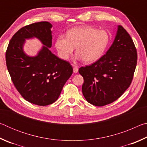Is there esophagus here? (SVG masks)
Instances as JSON below:
<instances>
[{
	"mask_svg": "<svg viewBox=\"0 0 147 147\" xmlns=\"http://www.w3.org/2000/svg\"><path fill=\"white\" fill-rule=\"evenodd\" d=\"M73 72L74 73H77L78 72V68L76 67H74L73 68Z\"/></svg>",
	"mask_w": 147,
	"mask_h": 147,
	"instance_id": "obj_1",
	"label": "esophagus"
}]
</instances>
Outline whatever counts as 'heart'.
I'll use <instances>...</instances> for the list:
<instances>
[{
  "mask_svg": "<svg viewBox=\"0 0 147 147\" xmlns=\"http://www.w3.org/2000/svg\"><path fill=\"white\" fill-rule=\"evenodd\" d=\"M109 42V35L105 30L90 26L74 27L67 32V37L59 36L55 47L61 58L67 59L76 47V59L88 63L98 61L104 55Z\"/></svg>",
  "mask_w": 147,
  "mask_h": 147,
  "instance_id": "heart-1",
  "label": "heart"
}]
</instances>
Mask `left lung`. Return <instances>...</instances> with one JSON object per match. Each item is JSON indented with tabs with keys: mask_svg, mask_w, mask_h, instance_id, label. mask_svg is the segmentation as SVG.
I'll return each instance as SVG.
<instances>
[{
	"mask_svg": "<svg viewBox=\"0 0 147 147\" xmlns=\"http://www.w3.org/2000/svg\"><path fill=\"white\" fill-rule=\"evenodd\" d=\"M137 59L132 39L119 25L105 55L91 65L79 69L84 78L82 90L86 100L94 106H103L118 99L130 85Z\"/></svg>",
	"mask_w": 147,
	"mask_h": 147,
	"instance_id": "8db88e82",
	"label": "left lung"
}]
</instances>
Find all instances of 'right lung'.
<instances>
[{"label": "right lung", "mask_w": 147, "mask_h": 147, "mask_svg": "<svg viewBox=\"0 0 147 147\" xmlns=\"http://www.w3.org/2000/svg\"><path fill=\"white\" fill-rule=\"evenodd\" d=\"M52 24L39 22L21 28L12 37L6 53L7 68L17 91L26 100L38 106L54 102L73 74L69 62L50 51ZM36 38L43 45L37 55L24 51L26 39Z\"/></svg>", "instance_id": "1"}]
</instances>
